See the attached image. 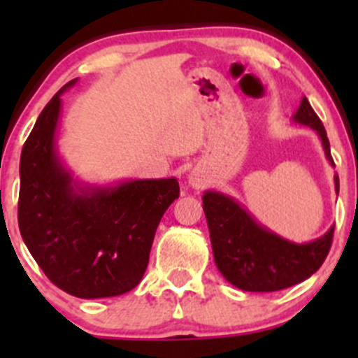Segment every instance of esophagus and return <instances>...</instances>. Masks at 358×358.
I'll list each match as a JSON object with an SVG mask.
<instances>
[{
    "label": "esophagus",
    "instance_id": "34e87169",
    "mask_svg": "<svg viewBox=\"0 0 358 358\" xmlns=\"http://www.w3.org/2000/svg\"><path fill=\"white\" fill-rule=\"evenodd\" d=\"M189 182H190V185H192V187H201L202 185V178L199 175H196V173H192V175H190Z\"/></svg>",
    "mask_w": 358,
    "mask_h": 358
}]
</instances>
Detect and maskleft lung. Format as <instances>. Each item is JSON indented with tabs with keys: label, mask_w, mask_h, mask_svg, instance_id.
I'll return each instance as SVG.
<instances>
[{
	"label": "left lung",
	"mask_w": 358,
	"mask_h": 358,
	"mask_svg": "<svg viewBox=\"0 0 358 358\" xmlns=\"http://www.w3.org/2000/svg\"><path fill=\"white\" fill-rule=\"evenodd\" d=\"M292 119L315 129L326 157L334 164L326 128L306 96L301 99ZM334 185L338 192V175ZM202 209L216 266L230 284L243 291L272 292L303 282L320 268L333 244L334 227L312 243H291L256 223L232 197L213 190L202 196Z\"/></svg>",
	"instance_id": "8db88e82"
}]
</instances>
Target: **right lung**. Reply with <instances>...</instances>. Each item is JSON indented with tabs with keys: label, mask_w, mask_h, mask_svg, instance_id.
Returning a JSON list of instances; mask_svg holds the SVG:
<instances>
[{
	"label": "right lung",
	"mask_w": 358,
	"mask_h": 358,
	"mask_svg": "<svg viewBox=\"0 0 358 358\" xmlns=\"http://www.w3.org/2000/svg\"><path fill=\"white\" fill-rule=\"evenodd\" d=\"M39 114L20 156L19 229L45 275L78 298H109L138 286L159 222L178 199L176 178L79 187L60 162V95Z\"/></svg>",
	"instance_id": "obj_1"
}]
</instances>
